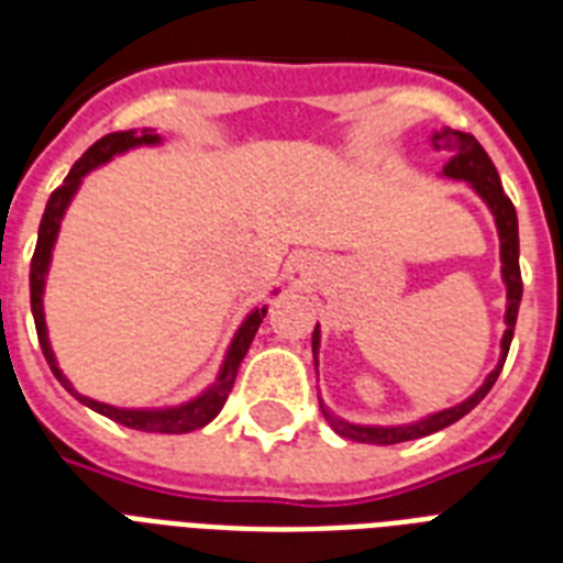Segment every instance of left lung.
Returning a JSON list of instances; mask_svg holds the SVG:
<instances>
[{
    "instance_id": "8db88e82",
    "label": "left lung",
    "mask_w": 563,
    "mask_h": 563,
    "mask_svg": "<svg viewBox=\"0 0 563 563\" xmlns=\"http://www.w3.org/2000/svg\"><path fill=\"white\" fill-rule=\"evenodd\" d=\"M432 145H435L438 152H441V148L450 152V161L444 163L441 178L464 180V184L485 201V207H488L490 216H494V224H497L499 263H503L499 274H503V283H506V333H503V342H499V362L497 368L485 376V383H482L467 400L455 402L450 409L432 411L427 418L411 420V423H391V427H379V423H353V420H344L339 418V415H333V411L321 402V411H324L327 423H330L342 438H351V441H360V444H400V441H415V438L432 435L438 429H444L450 427V423H455V420H462L467 411L476 409V406L485 400V394L490 391V385L497 383L499 371L506 365L511 339H515L517 309H520V298H523V280H520V236H517L515 203L508 201V195L503 192L497 169H494V163H490V157L485 154V148L476 143V136L444 128V131H435V134H432ZM318 347H321V327L316 324V333H312V360H316V368Z\"/></svg>"
}]
</instances>
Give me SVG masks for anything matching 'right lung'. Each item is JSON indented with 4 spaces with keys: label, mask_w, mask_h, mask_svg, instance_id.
<instances>
[{
    "label": "right lung",
    "mask_w": 563,
    "mask_h": 563,
    "mask_svg": "<svg viewBox=\"0 0 563 563\" xmlns=\"http://www.w3.org/2000/svg\"><path fill=\"white\" fill-rule=\"evenodd\" d=\"M163 136L154 131V128H143V131H117V134L101 136L99 143L87 148L81 161L75 163L69 175L64 178V184L48 195L46 212H43V221H40L37 230V247H34V256H31V316H34V324H37V339L40 347H43V356H46L48 368L57 376V383L64 385L66 391L73 394L75 400L84 402L87 409L99 411L104 418L117 420L128 429H140V432H163V435H184V432H192V429L207 427L216 415L221 411L224 400H228L230 388H233V379L239 374V365L245 360L247 347L254 342L256 330L263 324L268 307H254L245 316V321L239 324V330L230 339L228 351H224V360H221V368L216 374L207 388L201 394H195L192 400H184L178 406H154V409H125V406H110V402L92 400L87 394H81L75 388L66 374L60 371L55 360V351H52V342H48V327H46V312H43V291H46V277L48 265H52V251H55L57 233H60V221H64L69 203L81 189L84 178L90 175L92 169H99L104 163H110L113 157L125 152H134V148H154L161 145ZM277 295V289H274Z\"/></svg>",
    "instance_id": "1"
}]
</instances>
